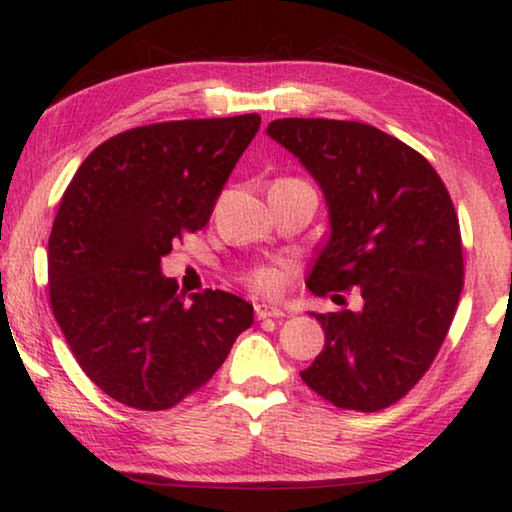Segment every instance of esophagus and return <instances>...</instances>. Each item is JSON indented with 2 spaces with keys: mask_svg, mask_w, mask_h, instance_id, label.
<instances>
[{
  "mask_svg": "<svg viewBox=\"0 0 512 512\" xmlns=\"http://www.w3.org/2000/svg\"><path fill=\"white\" fill-rule=\"evenodd\" d=\"M255 316L259 320H264V318H282L284 311L273 307V305H266V302H257V305H255Z\"/></svg>",
  "mask_w": 512,
  "mask_h": 512,
  "instance_id": "obj_1",
  "label": "esophagus"
}]
</instances>
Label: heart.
<instances>
[{
    "mask_svg": "<svg viewBox=\"0 0 512 512\" xmlns=\"http://www.w3.org/2000/svg\"><path fill=\"white\" fill-rule=\"evenodd\" d=\"M282 282V273L277 271V268H257L255 273H250V284L257 291H264V293H273L277 287H280Z\"/></svg>",
    "mask_w": 512,
    "mask_h": 512,
    "instance_id": "1",
    "label": "heart"
}]
</instances>
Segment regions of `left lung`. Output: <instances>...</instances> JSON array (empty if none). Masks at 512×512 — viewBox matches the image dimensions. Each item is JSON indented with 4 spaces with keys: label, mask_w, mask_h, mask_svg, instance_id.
I'll return each instance as SVG.
<instances>
[{
    "label": "left lung",
    "mask_w": 512,
    "mask_h": 512,
    "mask_svg": "<svg viewBox=\"0 0 512 512\" xmlns=\"http://www.w3.org/2000/svg\"><path fill=\"white\" fill-rule=\"evenodd\" d=\"M268 137L296 155L329 212L307 287H359V311L311 314L325 348L305 384L339 409L372 413L429 370L463 289V246L452 198L418 151L359 121L275 119Z\"/></svg>",
    "instance_id": "left-lung-1"
}]
</instances>
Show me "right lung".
<instances>
[{
	"mask_svg": "<svg viewBox=\"0 0 512 512\" xmlns=\"http://www.w3.org/2000/svg\"><path fill=\"white\" fill-rule=\"evenodd\" d=\"M259 115L131 128L83 160L49 235V300L69 350L103 393L164 411L212 379L253 305L178 291L160 262L210 221Z\"/></svg>",
	"mask_w": 512,
	"mask_h": 512,
	"instance_id": "right-lung-1",
	"label": "right lung"
}]
</instances>
